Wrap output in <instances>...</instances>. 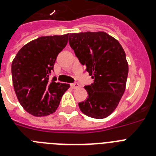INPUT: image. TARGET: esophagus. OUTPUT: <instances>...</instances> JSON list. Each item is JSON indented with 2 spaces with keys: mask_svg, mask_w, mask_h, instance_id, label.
Returning a JSON list of instances; mask_svg holds the SVG:
<instances>
[{
  "mask_svg": "<svg viewBox=\"0 0 156 156\" xmlns=\"http://www.w3.org/2000/svg\"><path fill=\"white\" fill-rule=\"evenodd\" d=\"M70 86L72 87L73 88H78L79 87V84L78 83H71Z\"/></svg>",
  "mask_w": 156,
  "mask_h": 156,
  "instance_id": "1",
  "label": "esophagus"
}]
</instances>
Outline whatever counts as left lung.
<instances>
[{"mask_svg": "<svg viewBox=\"0 0 156 156\" xmlns=\"http://www.w3.org/2000/svg\"><path fill=\"white\" fill-rule=\"evenodd\" d=\"M69 43L94 83L85 87L88 97L78 103L88 116L103 119L116 109L121 100L128 76L126 52L120 43L107 33H72Z\"/></svg>", "mask_w": 156, "mask_h": 156, "instance_id": "left-lung-1", "label": "left lung"}]
</instances>
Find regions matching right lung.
<instances>
[{"mask_svg":"<svg viewBox=\"0 0 156 156\" xmlns=\"http://www.w3.org/2000/svg\"><path fill=\"white\" fill-rule=\"evenodd\" d=\"M69 34L42 36L21 48L12 62L13 88L20 104L35 116L53 113L69 87L49 76L57 55L68 43Z\"/></svg>","mask_w":156,"mask_h":156,"instance_id":"obj_1","label":"right lung"}]
</instances>
